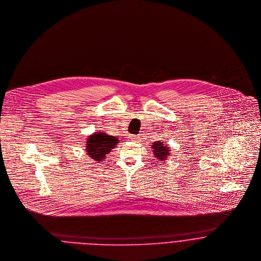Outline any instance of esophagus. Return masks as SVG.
Segmentation results:
<instances>
[{
  "label": "esophagus",
  "instance_id": "esophagus-1",
  "mask_svg": "<svg viewBox=\"0 0 261 261\" xmlns=\"http://www.w3.org/2000/svg\"><path fill=\"white\" fill-rule=\"evenodd\" d=\"M128 139L130 140V141H139V136H137V135H128Z\"/></svg>",
  "mask_w": 261,
  "mask_h": 261
}]
</instances>
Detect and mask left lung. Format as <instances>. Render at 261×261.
I'll return each instance as SVG.
<instances>
[{"instance_id":"obj_1","label":"left lung","mask_w":261,"mask_h":261,"mask_svg":"<svg viewBox=\"0 0 261 261\" xmlns=\"http://www.w3.org/2000/svg\"><path fill=\"white\" fill-rule=\"evenodd\" d=\"M165 144H163V142H157L154 143L153 146V151H154V155L156 156V158H158V160L160 161H164L168 156H169V148L164 146Z\"/></svg>"}]
</instances>
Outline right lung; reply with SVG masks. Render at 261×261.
I'll return each instance as SVG.
<instances>
[{
	"mask_svg": "<svg viewBox=\"0 0 261 261\" xmlns=\"http://www.w3.org/2000/svg\"><path fill=\"white\" fill-rule=\"evenodd\" d=\"M117 144L118 140L116 138L105 133H96L88 138L86 153L95 161H103Z\"/></svg>",
	"mask_w": 261,
	"mask_h": 261,
	"instance_id": "1",
	"label": "right lung"
}]
</instances>
